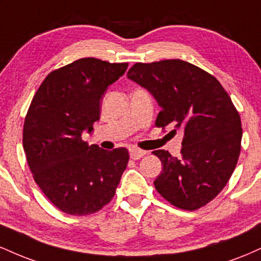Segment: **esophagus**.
Masks as SVG:
<instances>
[{
	"instance_id": "34e87169",
	"label": "esophagus",
	"mask_w": 261,
	"mask_h": 261,
	"mask_svg": "<svg viewBox=\"0 0 261 261\" xmlns=\"http://www.w3.org/2000/svg\"><path fill=\"white\" fill-rule=\"evenodd\" d=\"M145 154H146V151H142V149L140 148L134 147L130 149V157L133 158V160H140V158H142Z\"/></svg>"
}]
</instances>
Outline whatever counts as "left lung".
Returning <instances> with one entry per match:
<instances>
[{"label": "left lung", "instance_id": "1", "mask_svg": "<svg viewBox=\"0 0 261 261\" xmlns=\"http://www.w3.org/2000/svg\"><path fill=\"white\" fill-rule=\"evenodd\" d=\"M127 77L162 108L155 126L181 130V157L152 152L162 162L154 188L175 207L194 211L216 197L234 170L242 142L238 110L216 77L182 60L137 62Z\"/></svg>", "mask_w": 261, "mask_h": 261}]
</instances>
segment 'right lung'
<instances>
[{
	"mask_svg": "<svg viewBox=\"0 0 261 261\" xmlns=\"http://www.w3.org/2000/svg\"><path fill=\"white\" fill-rule=\"evenodd\" d=\"M127 66L76 60L51 71L33 97L23 126L27 162L44 195L65 214L92 215L115 195L128 151L88 146L82 133L99 120L101 95Z\"/></svg>",
	"mask_w": 261,
	"mask_h": 261,
	"instance_id": "1",
	"label": "right lung"
}]
</instances>
